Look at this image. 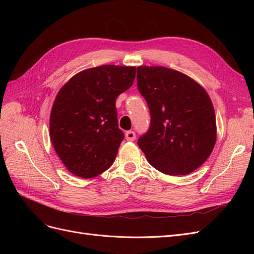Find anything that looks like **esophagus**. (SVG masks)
I'll list each match as a JSON object with an SVG mask.
<instances>
[{"mask_svg": "<svg viewBox=\"0 0 254 254\" xmlns=\"http://www.w3.org/2000/svg\"><path fill=\"white\" fill-rule=\"evenodd\" d=\"M125 137L127 141H134L135 140V132L132 131V130H129L125 133Z\"/></svg>", "mask_w": 254, "mask_h": 254, "instance_id": "1", "label": "esophagus"}]
</instances>
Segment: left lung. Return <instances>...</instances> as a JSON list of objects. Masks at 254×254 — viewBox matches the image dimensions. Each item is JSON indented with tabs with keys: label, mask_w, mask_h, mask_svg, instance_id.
I'll return each instance as SVG.
<instances>
[{
	"label": "left lung",
	"mask_w": 254,
	"mask_h": 254,
	"mask_svg": "<svg viewBox=\"0 0 254 254\" xmlns=\"http://www.w3.org/2000/svg\"><path fill=\"white\" fill-rule=\"evenodd\" d=\"M136 80L150 112L148 131L137 141L146 159L166 175L194 172L216 142V119L206 91L165 66H137Z\"/></svg>",
	"instance_id": "left-lung-1"
}]
</instances>
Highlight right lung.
I'll list each match as a JSON object with an SVG mask.
<instances>
[{
	"instance_id": "1",
	"label": "right lung",
	"mask_w": 254,
	"mask_h": 254,
	"mask_svg": "<svg viewBox=\"0 0 254 254\" xmlns=\"http://www.w3.org/2000/svg\"><path fill=\"white\" fill-rule=\"evenodd\" d=\"M134 66L105 64L83 70L60 89L50 117V136L68 172L84 179L112 165L124 133L115 101L132 86Z\"/></svg>"
}]
</instances>
